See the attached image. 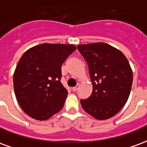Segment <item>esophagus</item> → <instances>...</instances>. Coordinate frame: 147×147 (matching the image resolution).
Masks as SVG:
<instances>
[{
    "mask_svg": "<svg viewBox=\"0 0 147 147\" xmlns=\"http://www.w3.org/2000/svg\"><path fill=\"white\" fill-rule=\"evenodd\" d=\"M79 87H80V85L78 84V85H76V86H74V87H72V88H71V90H73L74 92H76L77 90L79 89Z\"/></svg>",
    "mask_w": 147,
    "mask_h": 147,
    "instance_id": "1",
    "label": "esophagus"
}]
</instances>
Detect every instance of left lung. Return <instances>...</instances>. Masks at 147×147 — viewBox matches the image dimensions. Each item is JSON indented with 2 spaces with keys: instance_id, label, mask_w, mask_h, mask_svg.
Instances as JSON below:
<instances>
[{
  "instance_id": "8db88e82",
  "label": "left lung",
  "mask_w": 147,
  "mask_h": 147,
  "mask_svg": "<svg viewBox=\"0 0 147 147\" xmlns=\"http://www.w3.org/2000/svg\"><path fill=\"white\" fill-rule=\"evenodd\" d=\"M89 67L93 91L81 99L83 109L98 120H106L119 112L128 99L132 71L125 56L116 48L97 42L77 46Z\"/></svg>"
}]
</instances>
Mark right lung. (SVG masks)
<instances>
[{
	"instance_id": "add662e5",
	"label": "right lung",
	"mask_w": 147,
	"mask_h": 147,
	"mask_svg": "<svg viewBox=\"0 0 147 147\" xmlns=\"http://www.w3.org/2000/svg\"><path fill=\"white\" fill-rule=\"evenodd\" d=\"M76 49L73 45L43 43L21 57L13 85L18 103L28 116L48 120L63 108L67 90L61 83V65Z\"/></svg>"
}]
</instances>
